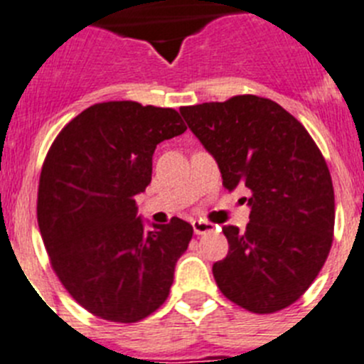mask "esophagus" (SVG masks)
<instances>
[{
    "label": "esophagus",
    "instance_id": "esophagus-1",
    "mask_svg": "<svg viewBox=\"0 0 364 364\" xmlns=\"http://www.w3.org/2000/svg\"><path fill=\"white\" fill-rule=\"evenodd\" d=\"M193 231H195V235H205V232H211L213 231V223L205 222V220H193Z\"/></svg>",
    "mask_w": 364,
    "mask_h": 364
}]
</instances>
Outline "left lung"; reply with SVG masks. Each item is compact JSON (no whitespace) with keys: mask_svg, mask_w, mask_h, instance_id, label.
Segmentation results:
<instances>
[{"mask_svg":"<svg viewBox=\"0 0 364 364\" xmlns=\"http://www.w3.org/2000/svg\"><path fill=\"white\" fill-rule=\"evenodd\" d=\"M180 113L216 160L223 188L251 193L247 229L223 228L229 252L213 265L216 285L256 314L282 311L311 287L332 245L334 188L321 151L271 99L236 95Z\"/></svg>","mask_w":364,"mask_h":364,"instance_id":"8db88e82","label":"left lung"}]
</instances>
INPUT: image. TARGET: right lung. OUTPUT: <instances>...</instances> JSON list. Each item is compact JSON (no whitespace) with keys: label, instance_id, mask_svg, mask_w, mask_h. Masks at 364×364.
<instances>
[{"label":"right lung","instance_id":"right-lung-1","mask_svg":"<svg viewBox=\"0 0 364 364\" xmlns=\"http://www.w3.org/2000/svg\"><path fill=\"white\" fill-rule=\"evenodd\" d=\"M186 132L171 108L93 105L53 141L43 164L38 222L53 271L92 314L135 323L169 294L191 223L146 222L135 196L151 182L156 144Z\"/></svg>","mask_w":364,"mask_h":364}]
</instances>
